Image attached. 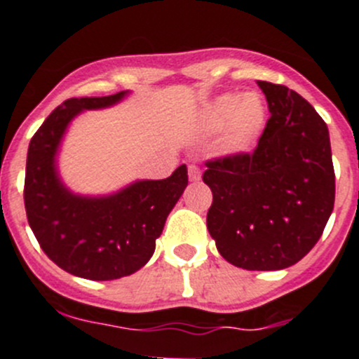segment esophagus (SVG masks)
<instances>
[{
  "label": "esophagus",
  "mask_w": 359,
  "mask_h": 359,
  "mask_svg": "<svg viewBox=\"0 0 359 359\" xmlns=\"http://www.w3.org/2000/svg\"><path fill=\"white\" fill-rule=\"evenodd\" d=\"M187 175H189V180H193V182H196V180H200V168L196 166V164H189L187 166Z\"/></svg>",
  "instance_id": "34e87169"
}]
</instances>
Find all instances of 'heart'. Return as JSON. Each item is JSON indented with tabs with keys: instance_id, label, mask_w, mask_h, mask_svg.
Wrapping results in <instances>:
<instances>
[{
	"instance_id": "obj_1",
	"label": "heart",
	"mask_w": 359,
	"mask_h": 359,
	"mask_svg": "<svg viewBox=\"0 0 359 359\" xmlns=\"http://www.w3.org/2000/svg\"><path fill=\"white\" fill-rule=\"evenodd\" d=\"M266 104L257 93H223L207 106L203 123L210 133L229 126L223 150L226 154H243L251 149L266 126Z\"/></svg>"
}]
</instances>
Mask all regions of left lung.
<instances>
[{"label":"left lung","instance_id":"left-lung-1","mask_svg":"<svg viewBox=\"0 0 359 359\" xmlns=\"http://www.w3.org/2000/svg\"><path fill=\"white\" fill-rule=\"evenodd\" d=\"M257 83L271 118L253 152L205 163L207 229L226 262L278 271L299 262L323 236L334 170L327 126L313 106L287 86Z\"/></svg>","mask_w":359,"mask_h":359}]
</instances>
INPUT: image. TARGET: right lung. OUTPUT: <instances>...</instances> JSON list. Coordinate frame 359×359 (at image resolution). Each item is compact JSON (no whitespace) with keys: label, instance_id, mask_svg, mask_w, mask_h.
Here are the masks:
<instances>
[{"label":"right lung","instance_id":"right-lung-1","mask_svg":"<svg viewBox=\"0 0 359 359\" xmlns=\"http://www.w3.org/2000/svg\"><path fill=\"white\" fill-rule=\"evenodd\" d=\"M126 95L67 99L28 147L25 207L29 226L56 266L86 280H116L142 269L187 186L186 164L168 179L138 180L108 196H79L63 186L56 152L70 120L85 109L113 106Z\"/></svg>","mask_w":359,"mask_h":359}]
</instances>
